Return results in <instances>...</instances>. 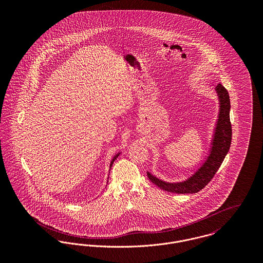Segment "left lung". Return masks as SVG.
<instances>
[{
  "instance_id": "1",
  "label": "left lung",
  "mask_w": 263,
  "mask_h": 263,
  "mask_svg": "<svg viewBox=\"0 0 263 263\" xmlns=\"http://www.w3.org/2000/svg\"><path fill=\"white\" fill-rule=\"evenodd\" d=\"M216 90L220 98V113L214 141L212 143L213 147L208 160L194 175L184 182L168 183L158 179L148 172L147 175L149 179L158 187L173 193H196L209 184L222 165L232 141V124L230 121L231 104L229 93L222 84H218Z\"/></svg>"
}]
</instances>
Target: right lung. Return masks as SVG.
Segmentation results:
<instances>
[{
	"instance_id": "add662e5",
	"label": "right lung",
	"mask_w": 263,
	"mask_h": 263,
	"mask_svg": "<svg viewBox=\"0 0 263 263\" xmlns=\"http://www.w3.org/2000/svg\"><path fill=\"white\" fill-rule=\"evenodd\" d=\"M118 155H119V154H117V155H115V156H114V157H113L112 161H111V163H110V168H111V166H112V164H113V162H114V160H115V159H116V158H117V157H118Z\"/></svg>"
}]
</instances>
